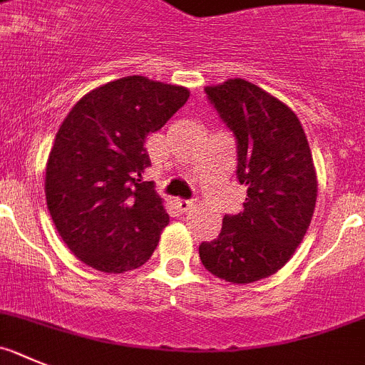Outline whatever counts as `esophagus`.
Listing matches in <instances>:
<instances>
[{
    "label": "esophagus",
    "mask_w": 365,
    "mask_h": 365,
    "mask_svg": "<svg viewBox=\"0 0 365 365\" xmlns=\"http://www.w3.org/2000/svg\"><path fill=\"white\" fill-rule=\"evenodd\" d=\"M175 205L178 207L180 211L182 212H187V211H190V209H192V202H190V200H180V198H176L175 200Z\"/></svg>",
    "instance_id": "1"
}]
</instances>
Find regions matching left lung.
<instances>
[{
	"label": "left lung",
	"mask_w": 365,
	"mask_h": 365,
	"mask_svg": "<svg viewBox=\"0 0 365 365\" xmlns=\"http://www.w3.org/2000/svg\"><path fill=\"white\" fill-rule=\"evenodd\" d=\"M205 93L236 138V176L247 198L238 215L223 216L218 238L200 245V260L220 280L252 284L284 267L309 229L313 154L293 109L258 85L235 78Z\"/></svg>",
	"instance_id": "1"
}]
</instances>
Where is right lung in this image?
Wrapping results in <instances>:
<instances>
[{"mask_svg": "<svg viewBox=\"0 0 365 365\" xmlns=\"http://www.w3.org/2000/svg\"><path fill=\"white\" fill-rule=\"evenodd\" d=\"M189 88L145 76L85 94L58 129L45 169L48 212L67 247L88 267H142L169 223L153 182L145 138L183 107Z\"/></svg>", "mask_w": 365, "mask_h": 365, "instance_id": "1", "label": "right lung"}]
</instances>
